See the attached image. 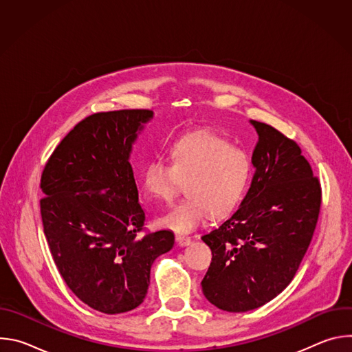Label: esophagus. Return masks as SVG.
<instances>
[{"instance_id":"esophagus-1","label":"esophagus","mask_w":352,"mask_h":352,"mask_svg":"<svg viewBox=\"0 0 352 352\" xmlns=\"http://www.w3.org/2000/svg\"><path fill=\"white\" fill-rule=\"evenodd\" d=\"M175 241H177V243L179 246H186V245H189L192 242V239L189 236H185V235H177Z\"/></svg>"}]
</instances>
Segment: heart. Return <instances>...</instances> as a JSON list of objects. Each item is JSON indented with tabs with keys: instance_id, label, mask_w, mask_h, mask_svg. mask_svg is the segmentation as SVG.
<instances>
[{
	"instance_id": "obj_1",
	"label": "heart",
	"mask_w": 352,
	"mask_h": 352,
	"mask_svg": "<svg viewBox=\"0 0 352 352\" xmlns=\"http://www.w3.org/2000/svg\"><path fill=\"white\" fill-rule=\"evenodd\" d=\"M170 163L155 157L144 166V189L164 202L181 192L186 200L157 219V224L177 234H188L213 216L236 208L248 186L252 163L242 147L232 146L213 132H193L177 139Z\"/></svg>"
}]
</instances>
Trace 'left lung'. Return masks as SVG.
<instances>
[{
	"label": "left lung",
	"instance_id": "8db88e82",
	"mask_svg": "<svg viewBox=\"0 0 352 352\" xmlns=\"http://www.w3.org/2000/svg\"><path fill=\"white\" fill-rule=\"evenodd\" d=\"M250 124L259 135L252 184L239 209L202 236L213 255L202 289L227 312L256 309L292 281L322 205L320 181L298 143L272 125Z\"/></svg>",
	"mask_w": 352,
	"mask_h": 352
}]
</instances>
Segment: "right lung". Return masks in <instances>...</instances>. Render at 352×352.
<instances>
[{"label":"right lung","mask_w":352,"mask_h":352,"mask_svg":"<svg viewBox=\"0 0 352 352\" xmlns=\"http://www.w3.org/2000/svg\"><path fill=\"white\" fill-rule=\"evenodd\" d=\"M150 110L96 113L60 142L40 178V213L54 263L69 289L107 315L138 308L153 262L174 246L168 230L144 228L129 163Z\"/></svg>","instance_id":"right-lung-1"}]
</instances>
